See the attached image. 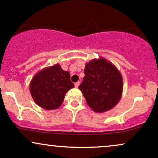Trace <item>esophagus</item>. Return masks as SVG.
Returning a JSON list of instances; mask_svg holds the SVG:
<instances>
[{
    "label": "esophagus",
    "mask_w": 158,
    "mask_h": 158,
    "mask_svg": "<svg viewBox=\"0 0 158 158\" xmlns=\"http://www.w3.org/2000/svg\"><path fill=\"white\" fill-rule=\"evenodd\" d=\"M80 85V82H77L75 83V88H78L79 87V85Z\"/></svg>",
    "instance_id": "obj_1"
}]
</instances>
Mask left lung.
Returning <instances> with one entry per match:
<instances>
[{
	"mask_svg": "<svg viewBox=\"0 0 158 158\" xmlns=\"http://www.w3.org/2000/svg\"><path fill=\"white\" fill-rule=\"evenodd\" d=\"M85 76L79 86L88 105L96 112H104L117 105L123 91L121 73L103 58L85 64Z\"/></svg>",
	"mask_w": 158,
	"mask_h": 158,
	"instance_id": "left-lung-1",
	"label": "left lung"
}]
</instances>
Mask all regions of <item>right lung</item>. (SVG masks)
Returning a JSON list of instances; mask_svg holds the SVG:
<instances>
[{
  "instance_id": "add662e5",
  "label": "right lung",
  "mask_w": 158,
  "mask_h": 158,
  "mask_svg": "<svg viewBox=\"0 0 158 158\" xmlns=\"http://www.w3.org/2000/svg\"><path fill=\"white\" fill-rule=\"evenodd\" d=\"M73 87L70 73L62 70L59 64L45 67L37 73L29 85L34 102L47 110L60 107L66 93Z\"/></svg>"
}]
</instances>
